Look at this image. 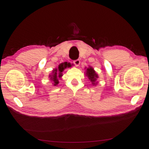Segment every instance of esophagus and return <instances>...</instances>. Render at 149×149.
<instances>
[{"instance_id":"34e87169","label":"esophagus","mask_w":149,"mask_h":149,"mask_svg":"<svg viewBox=\"0 0 149 149\" xmlns=\"http://www.w3.org/2000/svg\"><path fill=\"white\" fill-rule=\"evenodd\" d=\"M73 63L76 66H78L80 64V61L79 60V59H77V60H75L73 61Z\"/></svg>"}]
</instances>
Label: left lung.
<instances>
[{"label": "left lung", "instance_id": "obj_1", "mask_svg": "<svg viewBox=\"0 0 149 149\" xmlns=\"http://www.w3.org/2000/svg\"><path fill=\"white\" fill-rule=\"evenodd\" d=\"M86 74H87L88 79L92 82V85H95V84H97L95 83V81H96V79L98 78V76L95 73L93 68L91 67L87 68V71H86Z\"/></svg>", "mask_w": 149, "mask_h": 149}]
</instances>
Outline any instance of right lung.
Returning a JSON list of instances; mask_svg holds the SVG:
<instances>
[{
    "label": "right lung",
    "mask_w": 149,
    "mask_h": 149,
    "mask_svg": "<svg viewBox=\"0 0 149 149\" xmlns=\"http://www.w3.org/2000/svg\"><path fill=\"white\" fill-rule=\"evenodd\" d=\"M70 63H68L67 62H64V63H62L58 65V69H55L54 71H52V75H49V77L50 78V80H52L53 84L54 86H57L58 84V78L62 77V72L64 71V69L67 68L71 67Z\"/></svg>",
    "instance_id": "obj_1"
}]
</instances>
